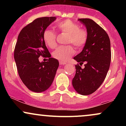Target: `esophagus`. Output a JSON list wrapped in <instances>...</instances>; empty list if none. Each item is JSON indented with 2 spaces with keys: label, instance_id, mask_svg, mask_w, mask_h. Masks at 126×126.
<instances>
[{
  "label": "esophagus",
  "instance_id": "1",
  "mask_svg": "<svg viewBox=\"0 0 126 126\" xmlns=\"http://www.w3.org/2000/svg\"><path fill=\"white\" fill-rule=\"evenodd\" d=\"M60 62V64H61V65H64V64H66V63H67V62H61V61H60L59 62Z\"/></svg>",
  "mask_w": 126,
  "mask_h": 126
}]
</instances>
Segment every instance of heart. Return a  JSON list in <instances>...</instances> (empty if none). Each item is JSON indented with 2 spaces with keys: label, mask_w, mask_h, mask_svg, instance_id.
I'll use <instances>...</instances> for the list:
<instances>
[{
  "label": "heart",
  "mask_w": 126,
  "mask_h": 126,
  "mask_svg": "<svg viewBox=\"0 0 126 126\" xmlns=\"http://www.w3.org/2000/svg\"><path fill=\"white\" fill-rule=\"evenodd\" d=\"M56 28L62 32L68 34L67 44H72L76 48H82L86 44L88 40V33L85 30L80 29L76 23L69 19L59 22ZM43 40L46 46L51 48L56 47V34L50 30H46L43 33ZM75 50L72 46H60L53 51V57L59 61L66 62L73 56Z\"/></svg>",
  "instance_id": "heart-1"
}]
</instances>
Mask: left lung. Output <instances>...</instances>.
Returning a JSON list of instances; mask_svg holds the SVG:
<instances>
[{"mask_svg":"<svg viewBox=\"0 0 126 126\" xmlns=\"http://www.w3.org/2000/svg\"><path fill=\"white\" fill-rule=\"evenodd\" d=\"M85 26L88 40L82 51L74 57L79 64L85 62L83 69L76 65L72 80L75 90L82 95L94 92L104 80L111 62L110 40L103 28L91 19H78Z\"/></svg>","mask_w":126,"mask_h":126,"instance_id":"8db88e82","label":"left lung"}]
</instances>
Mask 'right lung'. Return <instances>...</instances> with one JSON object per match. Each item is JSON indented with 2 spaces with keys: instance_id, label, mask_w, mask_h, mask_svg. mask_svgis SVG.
Segmentation results:
<instances>
[{
  "instance_id": "obj_1",
  "label": "right lung",
  "mask_w": 126,
  "mask_h": 126,
  "mask_svg": "<svg viewBox=\"0 0 126 126\" xmlns=\"http://www.w3.org/2000/svg\"><path fill=\"white\" fill-rule=\"evenodd\" d=\"M56 19L55 16L36 19L24 27L18 35L14 59L22 81L32 92L40 93L47 90L58 69L59 61L50 57L43 37L44 31ZM40 55L48 57V62H40Z\"/></svg>"
}]
</instances>
